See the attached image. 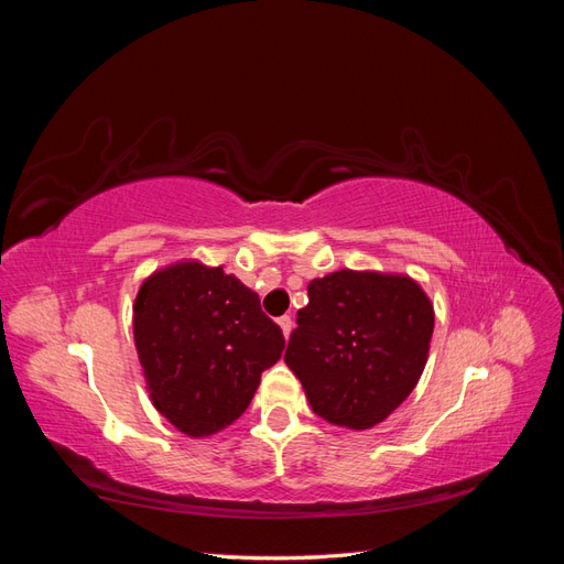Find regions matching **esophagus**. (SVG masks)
I'll list each match as a JSON object with an SVG mask.
<instances>
[{
  "instance_id": "esophagus-1",
  "label": "esophagus",
  "mask_w": 564,
  "mask_h": 564,
  "mask_svg": "<svg viewBox=\"0 0 564 564\" xmlns=\"http://www.w3.org/2000/svg\"><path fill=\"white\" fill-rule=\"evenodd\" d=\"M278 324H280V329H282V334H284V338H289V334H292V329H294V319L289 317V315H282V317L278 319Z\"/></svg>"
}]
</instances>
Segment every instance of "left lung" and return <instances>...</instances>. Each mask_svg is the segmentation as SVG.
Listing matches in <instances>:
<instances>
[{
    "label": "left lung",
    "mask_w": 564,
    "mask_h": 564,
    "mask_svg": "<svg viewBox=\"0 0 564 564\" xmlns=\"http://www.w3.org/2000/svg\"><path fill=\"white\" fill-rule=\"evenodd\" d=\"M284 352L313 412L367 431L409 398L429 362L435 311L400 272L336 270L308 284Z\"/></svg>",
    "instance_id": "obj_1"
}]
</instances>
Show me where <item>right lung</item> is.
<instances>
[{"mask_svg":"<svg viewBox=\"0 0 564 564\" xmlns=\"http://www.w3.org/2000/svg\"><path fill=\"white\" fill-rule=\"evenodd\" d=\"M133 340L152 404L187 437L240 419L284 350L259 294L224 265L195 259L145 278L133 301Z\"/></svg>","mask_w":564,"mask_h":564,"instance_id":"right-lung-1","label":"right lung"}]
</instances>
